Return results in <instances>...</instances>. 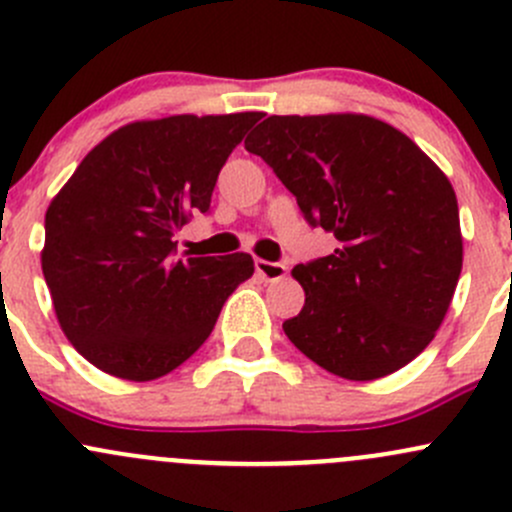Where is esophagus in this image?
Instances as JSON below:
<instances>
[{
  "mask_svg": "<svg viewBox=\"0 0 512 512\" xmlns=\"http://www.w3.org/2000/svg\"><path fill=\"white\" fill-rule=\"evenodd\" d=\"M257 275L265 282H277L287 275V267L282 262H267V260H255Z\"/></svg>",
  "mask_w": 512,
  "mask_h": 512,
  "instance_id": "1",
  "label": "esophagus"
}]
</instances>
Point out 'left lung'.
Returning a JSON list of instances; mask_svg holds the SVG:
<instances>
[{
  "label": "left lung",
  "mask_w": 512,
  "mask_h": 512,
  "mask_svg": "<svg viewBox=\"0 0 512 512\" xmlns=\"http://www.w3.org/2000/svg\"><path fill=\"white\" fill-rule=\"evenodd\" d=\"M245 148L275 170L304 220L337 237L297 265L304 307L282 324L322 369L389 376L436 337L463 267L458 200L421 148L364 113L270 116Z\"/></svg>",
  "instance_id": "left-lung-1"
}]
</instances>
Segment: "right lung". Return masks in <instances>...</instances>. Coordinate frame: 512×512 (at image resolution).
<instances>
[{"label":"right lung","mask_w":512,"mask_h":512,"mask_svg":"<svg viewBox=\"0 0 512 512\" xmlns=\"http://www.w3.org/2000/svg\"><path fill=\"white\" fill-rule=\"evenodd\" d=\"M257 121L247 111L128 123L51 200L41 270L66 339L96 369L128 381L168 374L252 277L247 252L183 260L173 235L208 213L220 168Z\"/></svg>","instance_id":"1"}]
</instances>
